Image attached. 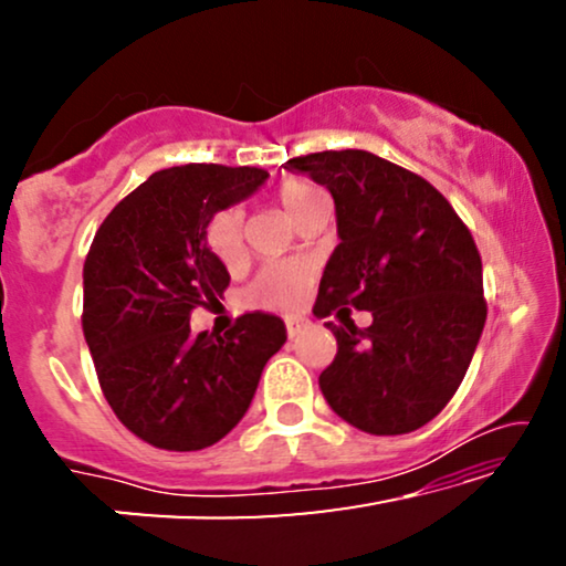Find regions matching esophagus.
<instances>
[{"label": "esophagus", "mask_w": 566, "mask_h": 566, "mask_svg": "<svg viewBox=\"0 0 566 566\" xmlns=\"http://www.w3.org/2000/svg\"><path fill=\"white\" fill-rule=\"evenodd\" d=\"M308 327H312V319H306V316H289L285 319V332H289V337H298L301 332H306Z\"/></svg>", "instance_id": "obj_1"}]
</instances>
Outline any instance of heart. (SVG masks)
Masks as SVG:
<instances>
[{
	"mask_svg": "<svg viewBox=\"0 0 566 566\" xmlns=\"http://www.w3.org/2000/svg\"><path fill=\"white\" fill-rule=\"evenodd\" d=\"M277 206L289 216L293 223H298L304 216L319 203H327V196L316 188V185L306 180H285L281 188L275 190ZM208 247L227 268H234L244 258V234H242V216L237 211H219L208 223L206 231ZM308 283L306 268L296 265V262H277V265H268L262 273L254 277L247 298L250 304L262 308H293L298 298L304 296V289Z\"/></svg>",
	"mask_w": 566,
	"mask_h": 566,
	"instance_id": "1",
	"label": "heart"
}]
</instances>
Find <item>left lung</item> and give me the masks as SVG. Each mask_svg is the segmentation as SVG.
Returning <instances> with one entry per match:
<instances>
[{"mask_svg":"<svg viewBox=\"0 0 566 566\" xmlns=\"http://www.w3.org/2000/svg\"><path fill=\"white\" fill-rule=\"evenodd\" d=\"M335 198L339 244L314 314L337 355L319 376L327 405L370 436L428 424L459 389L482 337V258L467 223L420 175L363 149L285 161ZM370 311L358 331L349 306Z\"/></svg>","mask_w":566,"mask_h":566,"instance_id":"1","label":"left lung"}]
</instances>
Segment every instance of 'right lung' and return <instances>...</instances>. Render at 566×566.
I'll return each instance as SVG.
<instances>
[{"mask_svg": "<svg viewBox=\"0 0 566 566\" xmlns=\"http://www.w3.org/2000/svg\"><path fill=\"white\" fill-rule=\"evenodd\" d=\"M258 167L154 172L97 229L84 260L82 329L107 405L136 438L200 451L242 420L262 368L285 343L273 314H242L227 335H192L190 314L223 298L229 273L208 223L265 182Z\"/></svg>", "mask_w": 566, "mask_h": 566, "instance_id": "1", "label": "right lung"}]
</instances>
